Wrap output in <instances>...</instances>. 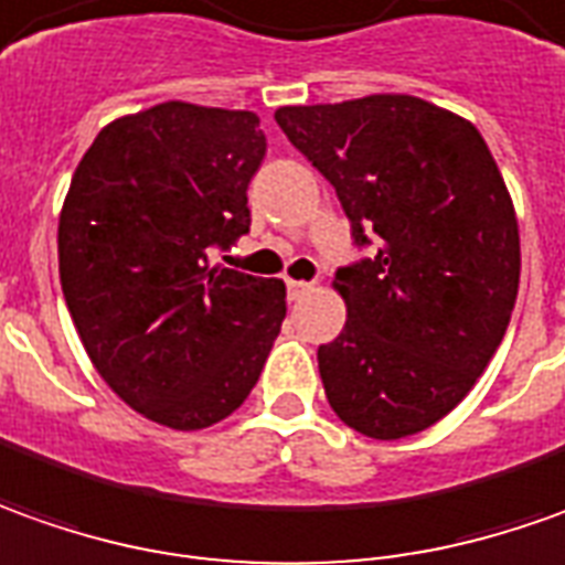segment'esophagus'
<instances>
[{
    "label": "esophagus",
    "mask_w": 565,
    "mask_h": 565,
    "mask_svg": "<svg viewBox=\"0 0 565 565\" xmlns=\"http://www.w3.org/2000/svg\"><path fill=\"white\" fill-rule=\"evenodd\" d=\"M312 290H315V284L309 281H294V278L287 281V297L290 299H302L306 294H312Z\"/></svg>",
    "instance_id": "esophagus-1"
}]
</instances>
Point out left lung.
Returning a JSON list of instances; mask_svg holds the SVG:
<instances>
[{"label":"left lung","mask_w":565,"mask_h":565,"mask_svg":"<svg viewBox=\"0 0 565 565\" xmlns=\"http://www.w3.org/2000/svg\"><path fill=\"white\" fill-rule=\"evenodd\" d=\"M275 120L377 253L337 271L347 328L318 347L337 417L405 439L473 390L520 290L510 191L473 122L414 95L278 107Z\"/></svg>","instance_id":"1"}]
</instances>
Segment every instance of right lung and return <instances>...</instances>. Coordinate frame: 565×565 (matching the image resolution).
Wrapping results in <instances>:
<instances>
[{
  "label": "right lung",
  "instance_id": "add662e5",
  "mask_svg": "<svg viewBox=\"0 0 565 565\" xmlns=\"http://www.w3.org/2000/svg\"><path fill=\"white\" fill-rule=\"evenodd\" d=\"M253 110L163 102L107 122L57 222V268L95 371L129 408L203 429L244 405L287 315L278 278L213 266L250 232Z\"/></svg>",
  "mask_w": 565,
  "mask_h": 565
}]
</instances>
